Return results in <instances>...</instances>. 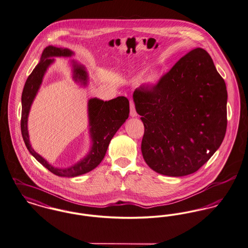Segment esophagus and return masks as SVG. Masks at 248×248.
I'll return each mask as SVG.
<instances>
[{
	"label": "esophagus",
	"instance_id": "1",
	"mask_svg": "<svg viewBox=\"0 0 248 248\" xmlns=\"http://www.w3.org/2000/svg\"><path fill=\"white\" fill-rule=\"evenodd\" d=\"M138 113L136 111V108H135V105L133 101H130V116L131 117H137Z\"/></svg>",
	"mask_w": 248,
	"mask_h": 248
}]
</instances>
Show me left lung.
Masks as SVG:
<instances>
[{
    "instance_id": "obj_1",
    "label": "left lung",
    "mask_w": 248,
    "mask_h": 248,
    "mask_svg": "<svg viewBox=\"0 0 248 248\" xmlns=\"http://www.w3.org/2000/svg\"><path fill=\"white\" fill-rule=\"evenodd\" d=\"M133 100L145 128L143 158L159 174L196 172L225 138L226 83L203 48L180 59L155 86L136 89Z\"/></svg>"
}]
</instances>
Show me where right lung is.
<instances>
[{"label": "right lung", "instance_id": "add662e5", "mask_svg": "<svg viewBox=\"0 0 248 248\" xmlns=\"http://www.w3.org/2000/svg\"><path fill=\"white\" fill-rule=\"evenodd\" d=\"M74 53L69 48L46 46L41 55L40 62L31 73L22 91L21 95V134L30 154L53 174L61 177H76L85 174L95 169L103 160L108 147L113 136L129 116V101L124 96H119L108 101L99 98H91L88 101L89 134L91 148L87 155L78 162L68 168H56L38 155L30 143L28 116L47 68L54 62V57H71ZM73 79L82 86H87L88 72L84 65L71 61Z\"/></svg>", "mask_w": 248, "mask_h": 248}]
</instances>
